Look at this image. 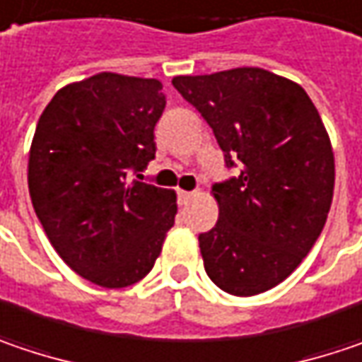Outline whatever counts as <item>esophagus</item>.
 I'll list each match as a JSON object with an SVG mask.
<instances>
[{
	"mask_svg": "<svg viewBox=\"0 0 362 362\" xmlns=\"http://www.w3.org/2000/svg\"><path fill=\"white\" fill-rule=\"evenodd\" d=\"M194 197V192H188V190H178V202L180 204H186V202L190 201Z\"/></svg>",
	"mask_w": 362,
	"mask_h": 362,
	"instance_id": "34e87169",
	"label": "esophagus"
}]
</instances>
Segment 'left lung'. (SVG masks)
<instances>
[{
  "mask_svg": "<svg viewBox=\"0 0 362 362\" xmlns=\"http://www.w3.org/2000/svg\"><path fill=\"white\" fill-rule=\"evenodd\" d=\"M172 86L213 129L227 165L217 225L199 235L209 279L235 297L283 283L320 238L334 197V151L305 90L260 67L176 75Z\"/></svg>",
  "mask_w": 362,
  "mask_h": 362,
  "instance_id": "obj_1",
  "label": "left lung"
}]
</instances>
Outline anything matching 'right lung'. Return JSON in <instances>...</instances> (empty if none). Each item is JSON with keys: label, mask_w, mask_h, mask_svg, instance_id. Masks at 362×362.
<instances>
[{"label": "right lung", "mask_w": 362, "mask_h": 362, "mask_svg": "<svg viewBox=\"0 0 362 362\" xmlns=\"http://www.w3.org/2000/svg\"><path fill=\"white\" fill-rule=\"evenodd\" d=\"M161 88L160 79L102 71L61 88L34 131L36 217L63 262L100 287L141 281L178 213L174 190L131 180L156 158Z\"/></svg>", "instance_id": "right-lung-1"}]
</instances>
